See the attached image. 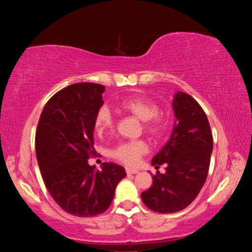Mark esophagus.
I'll return each mask as SVG.
<instances>
[{
  "instance_id": "esophagus-1",
  "label": "esophagus",
  "mask_w": 252,
  "mask_h": 252,
  "mask_svg": "<svg viewBox=\"0 0 252 252\" xmlns=\"http://www.w3.org/2000/svg\"><path fill=\"white\" fill-rule=\"evenodd\" d=\"M126 171L127 174H135V173L139 172L136 169H132V168H126Z\"/></svg>"
}]
</instances>
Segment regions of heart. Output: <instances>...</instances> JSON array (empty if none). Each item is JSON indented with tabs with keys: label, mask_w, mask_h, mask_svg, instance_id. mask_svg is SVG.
<instances>
[{
	"label": "heart",
	"mask_w": 252,
	"mask_h": 252,
	"mask_svg": "<svg viewBox=\"0 0 252 252\" xmlns=\"http://www.w3.org/2000/svg\"><path fill=\"white\" fill-rule=\"evenodd\" d=\"M119 108L123 112L139 119L143 122V129L152 136H161L167 127L162 117L158 116L159 108L155 102L141 95H133L119 102ZM113 126V118L106 106L99 109L94 118V129L99 134L108 132ZM148 151L147 143L142 140L121 142L111 151V156L122 163L132 165L138 162L139 158Z\"/></svg>",
	"instance_id": "1"
}]
</instances>
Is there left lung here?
Segmentation results:
<instances>
[{
	"label": "left lung",
	"instance_id": "1",
	"mask_svg": "<svg viewBox=\"0 0 252 252\" xmlns=\"http://www.w3.org/2000/svg\"><path fill=\"white\" fill-rule=\"evenodd\" d=\"M176 120L167 143L152 158V165H165L153 183L141 193L144 204L160 213L178 212L197 198L207 180L212 153V133L208 118L192 96L174 93Z\"/></svg>",
	"mask_w": 252,
	"mask_h": 252
}]
</instances>
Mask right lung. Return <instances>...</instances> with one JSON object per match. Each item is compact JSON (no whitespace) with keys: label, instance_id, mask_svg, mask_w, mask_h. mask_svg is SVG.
<instances>
[{"label":"right lung","instance_id":"right-lung-1","mask_svg":"<svg viewBox=\"0 0 252 252\" xmlns=\"http://www.w3.org/2000/svg\"><path fill=\"white\" fill-rule=\"evenodd\" d=\"M104 90L95 83L69 85L48 101L36 127V159L46 189L63 210L82 218L104 212L126 176L113 162H104L102 171L88 162L95 155L94 118Z\"/></svg>","mask_w":252,"mask_h":252}]
</instances>
